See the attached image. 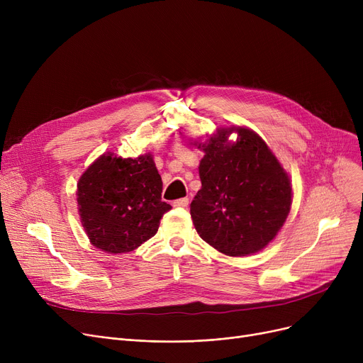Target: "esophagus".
<instances>
[{"label":"esophagus","instance_id":"34e87169","mask_svg":"<svg viewBox=\"0 0 363 363\" xmlns=\"http://www.w3.org/2000/svg\"><path fill=\"white\" fill-rule=\"evenodd\" d=\"M189 204V200L186 197L184 199H179V200H175L174 201V207H186Z\"/></svg>","mask_w":363,"mask_h":363}]
</instances>
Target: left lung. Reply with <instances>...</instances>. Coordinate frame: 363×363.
Instances as JSON below:
<instances>
[{
    "label": "left lung",
    "mask_w": 363,
    "mask_h": 363,
    "mask_svg": "<svg viewBox=\"0 0 363 363\" xmlns=\"http://www.w3.org/2000/svg\"><path fill=\"white\" fill-rule=\"evenodd\" d=\"M235 130L239 140L226 143ZM206 152L201 189L189 206L199 235L228 256L252 255L268 245L290 213L291 184L266 143L250 129H220L199 144Z\"/></svg>",
    "instance_id": "1"
}]
</instances>
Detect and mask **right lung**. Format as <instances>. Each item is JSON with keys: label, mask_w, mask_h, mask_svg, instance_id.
Listing matches in <instances>:
<instances>
[{"label": "right lung", "mask_w": 363, "mask_h": 363, "mask_svg": "<svg viewBox=\"0 0 363 363\" xmlns=\"http://www.w3.org/2000/svg\"><path fill=\"white\" fill-rule=\"evenodd\" d=\"M162 188L151 155L99 157L78 184L81 222L91 244L116 255L155 237L160 219L172 208L162 201Z\"/></svg>", "instance_id": "1"}]
</instances>
